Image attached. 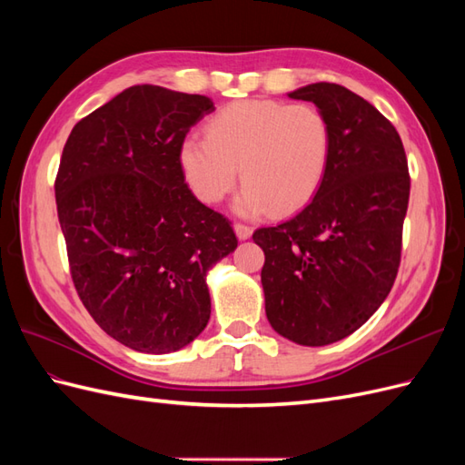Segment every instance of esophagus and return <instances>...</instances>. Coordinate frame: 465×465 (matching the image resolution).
<instances>
[{
	"label": "esophagus",
	"mask_w": 465,
	"mask_h": 465,
	"mask_svg": "<svg viewBox=\"0 0 465 465\" xmlns=\"http://www.w3.org/2000/svg\"><path fill=\"white\" fill-rule=\"evenodd\" d=\"M234 232H236V236L241 238V241H248V238L252 236V227H248V224H242V223H236L234 224Z\"/></svg>",
	"instance_id": "obj_1"
}]
</instances>
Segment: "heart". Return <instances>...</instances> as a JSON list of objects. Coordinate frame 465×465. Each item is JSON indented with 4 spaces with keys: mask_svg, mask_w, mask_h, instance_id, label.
<instances>
[{
    "mask_svg": "<svg viewBox=\"0 0 465 465\" xmlns=\"http://www.w3.org/2000/svg\"><path fill=\"white\" fill-rule=\"evenodd\" d=\"M331 128L312 104L250 98L219 110L205 137H186L178 149L180 168L192 192L219 203L236 182L238 215L256 217L272 209L292 213L311 202L331 159Z\"/></svg>",
    "mask_w": 465,
    "mask_h": 465,
    "instance_id": "1",
    "label": "heart"
}]
</instances>
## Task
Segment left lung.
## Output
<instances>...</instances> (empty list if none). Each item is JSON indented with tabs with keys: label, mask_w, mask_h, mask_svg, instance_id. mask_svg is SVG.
<instances>
[{
	"label": "left lung",
	"mask_w": 465,
	"mask_h": 465,
	"mask_svg": "<svg viewBox=\"0 0 465 465\" xmlns=\"http://www.w3.org/2000/svg\"><path fill=\"white\" fill-rule=\"evenodd\" d=\"M314 103L331 128V159L314 200L252 238L263 250L272 328L306 347L357 331L388 297L401 258L410 173L396 128L335 83L289 93Z\"/></svg>",
	"instance_id": "8db88e82"
}]
</instances>
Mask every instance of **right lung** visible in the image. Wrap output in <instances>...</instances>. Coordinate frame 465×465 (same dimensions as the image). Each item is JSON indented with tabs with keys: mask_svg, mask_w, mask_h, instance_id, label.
Listing matches in <instances>:
<instances>
[{
	"mask_svg": "<svg viewBox=\"0 0 465 465\" xmlns=\"http://www.w3.org/2000/svg\"><path fill=\"white\" fill-rule=\"evenodd\" d=\"M215 110L203 94L135 85L75 124L55 205L79 299L110 337L173 353L209 322L207 272L238 246L186 184L178 149Z\"/></svg>",
	"mask_w": 465,
	"mask_h": 465,
	"instance_id": "obj_1",
	"label": "right lung"
}]
</instances>
